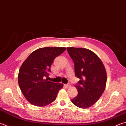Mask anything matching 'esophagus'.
<instances>
[{"mask_svg":"<svg viewBox=\"0 0 126 126\" xmlns=\"http://www.w3.org/2000/svg\"><path fill=\"white\" fill-rule=\"evenodd\" d=\"M64 85H65L66 87H67V88H68V87H69V86H70V84H65Z\"/></svg>","mask_w":126,"mask_h":126,"instance_id":"34e87169","label":"esophagus"}]
</instances>
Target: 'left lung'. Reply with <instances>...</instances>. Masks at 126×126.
<instances>
[{
	"label": "left lung",
	"mask_w": 126,
	"mask_h": 126,
	"mask_svg": "<svg viewBox=\"0 0 126 126\" xmlns=\"http://www.w3.org/2000/svg\"><path fill=\"white\" fill-rule=\"evenodd\" d=\"M67 50L74 64L75 77L80 79L75 85L78 95L71 101L80 108H89L104 93L107 80L106 70L100 59L90 50L75 47H67Z\"/></svg>",
	"instance_id": "left-lung-1"
}]
</instances>
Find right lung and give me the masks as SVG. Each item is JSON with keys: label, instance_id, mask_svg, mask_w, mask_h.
<instances>
[{"label": "right lung", "instance_id": "add662e5", "mask_svg": "<svg viewBox=\"0 0 126 126\" xmlns=\"http://www.w3.org/2000/svg\"><path fill=\"white\" fill-rule=\"evenodd\" d=\"M65 47L40 48L30 54L20 68L18 83L22 94L30 103L43 107L56 100L61 83L48 81L46 77L56 57L64 52Z\"/></svg>", "mask_w": 126, "mask_h": 126}]
</instances>
